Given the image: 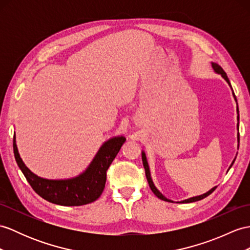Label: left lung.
Instances as JSON below:
<instances>
[{
  "mask_svg": "<svg viewBox=\"0 0 250 250\" xmlns=\"http://www.w3.org/2000/svg\"><path fill=\"white\" fill-rule=\"evenodd\" d=\"M212 68L214 69V71L217 73V74H221V75H222V77L225 79V81H226V82L228 83V84H229L230 88H231V84H230V82H229V79H228V76H227L226 73H225V71L222 69V66H221V65H218L217 63L212 62ZM231 89H232V88H231ZM232 93H233V91H232ZM233 97H234V100H235V102H236V99H235V95H234V93H233ZM236 111H237V122H239V121H240V117H239V107L236 108ZM237 129H239V123H237ZM237 142H240V135H237ZM237 147H239V145H237ZM234 160H235V159H234ZM234 160L232 161V163H231L230 167H232V164L234 163ZM142 161H143V167H144V169H145L146 178H147V181H148V185H149L150 190L153 191V193L155 194V195H156L158 198H160V199H162V200H166V202H168V203H173L171 199H167V197H164V196L162 195V193H160L159 191H158V188L155 187L154 182H153V180H151V177H150V171H149L148 163H147V160H146V156H145V153H144V151H142ZM230 167H229V169H230ZM215 188H216V187L212 188L210 191H208L207 193L203 194V195L194 196V197H191V198H188V199L182 200V202H180V203H182V204H188V203H194V202H197V200H200V199H203V198H205V197H207V196H209L210 194H211L213 191L215 190Z\"/></svg>",
  "mask_w": 250,
  "mask_h": 250,
  "instance_id": "left-lung-1",
  "label": "left lung"
}]
</instances>
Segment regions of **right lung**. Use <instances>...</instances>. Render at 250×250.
Wrapping results in <instances>:
<instances>
[{"label":"right lung","mask_w":250,"mask_h":250,"mask_svg":"<svg viewBox=\"0 0 250 250\" xmlns=\"http://www.w3.org/2000/svg\"><path fill=\"white\" fill-rule=\"evenodd\" d=\"M126 139H109L97 151L86 171L70 179H45L34 174L24 164L18 151L14 136V154L18 167L33 190L47 202L60 206H83L94 202L104 191L107 169L117 157Z\"/></svg>","instance_id":"obj_1"}]
</instances>
